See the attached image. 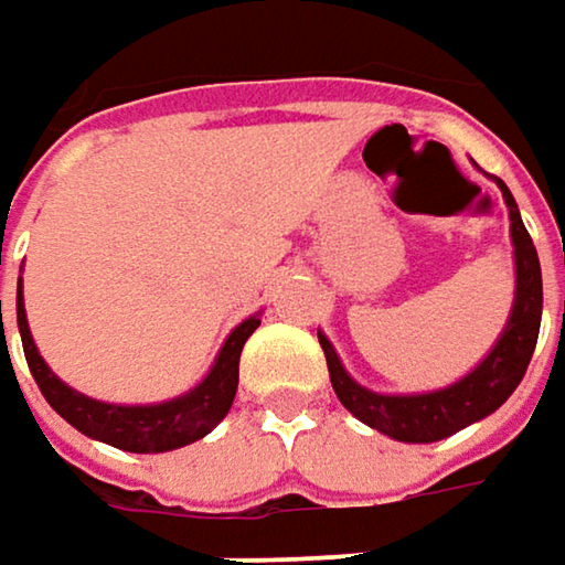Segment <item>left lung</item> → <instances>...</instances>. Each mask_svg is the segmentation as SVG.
I'll return each mask as SVG.
<instances>
[{
  "instance_id": "left-lung-1",
  "label": "left lung",
  "mask_w": 565,
  "mask_h": 565,
  "mask_svg": "<svg viewBox=\"0 0 565 565\" xmlns=\"http://www.w3.org/2000/svg\"><path fill=\"white\" fill-rule=\"evenodd\" d=\"M501 186V196L508 203V220H511V242H514V307L491 345L486 359L459 382L439 387V391H424V394H379L362 387L339 362L333 342L323 333L320 345L327 355L330 382H333L335 397L349 414H355L362 424L372 430L401 439V443H436L446 439L456 430L482 420L494 414L511 394L521 385L534 345L540 333V313H543V278H540V258L531 235L521 223L518 203L504 180L494 178Z\"/></svg>"
}]
</instances>
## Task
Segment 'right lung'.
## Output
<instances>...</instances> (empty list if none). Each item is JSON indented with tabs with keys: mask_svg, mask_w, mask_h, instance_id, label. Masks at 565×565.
I'll return each mask as SVG.
<instances>
[{
	"mask_svg": "<svg viewBox=\"0 0 565 565\" xmlns=\"http://www.w3.org/2000/svg\"><path fill=\"white\" fill-rule=\"evenodd\" d=\"M15 313H19V333H22V349H25L28 369L34 375V382L41 387L44 401L71 424L79 434L93 436L99 443H109L116 449L126 452H171L186 443H196L210 434L226 414H230L232 401H235V387H238V355L245 339L258 330V313L242 320L230 339L223 342L210 375L196 387H190L186 394L161 401V404H106L96 397H86L71 385H64L47 362L41 359L31 330H28L25 317V297H22V281H19V300H15ZM0 327H2V300H0Z\"/></svg>",
	"mask_w": 565,
	"mask_h": 565,
	"instance_id": "obj_1",
	"label": "right lung"
}]
</instances>
